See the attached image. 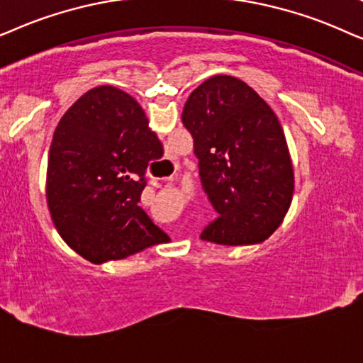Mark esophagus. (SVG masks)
Returning <instances> with one entry per match:
<instances>
[{
  "instance_id": "1",
  "label": "esophagus",
  "mask_w": 363,
  "mask_h": 363,
  "mask_svg": "<svg viewBox=\"0 0 363 363\" xmlns=\"http://www.w3.org/2000/svg\"><path fill=\"white\" fill-rule=\"evenodd\" d=\"M171 179L172 177H161V179H159V181H171Z\"/></svg>"
}]
</instances>
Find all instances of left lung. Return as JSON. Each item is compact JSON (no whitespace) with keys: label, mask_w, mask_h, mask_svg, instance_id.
I'll return each mask as SVG.
<instances>
[{"label":"left lung","mask_w":363,"mask_h":363,"mask_svg":"<svg viewBox=\"0 0 363 363\" xmlns=\"http://www.w3.org/2000/svg\"><path fill=\"white\" fill-rule=\"evenodd\" d=\"M182 124L194 139L204 192L217 211L201 239L260 244L282 224L294 196V169L282 125L255 91L212 76L192 91Z\"/></svg>","instance_id":"left-lung-1"}]
</instances>
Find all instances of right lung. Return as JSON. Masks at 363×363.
<instances>
[{
    "label": "right lung",
    "mask_w": 363,
    "mask_h": 363,
    "mask_svg": "<svg viewBox=\"0 0 363 363\" xmlns=\"http://www.w3.org/2000/svg\"><path fill=\"white\" fill-rule=\"evenodd\" d=\"M164 149L133 96L99 86L57 124L46 199L65 242L93 264L125 259L167 235L139 206L149 162Z\"/></svg>",
    "instance_id": "1"
}]
</instances>
